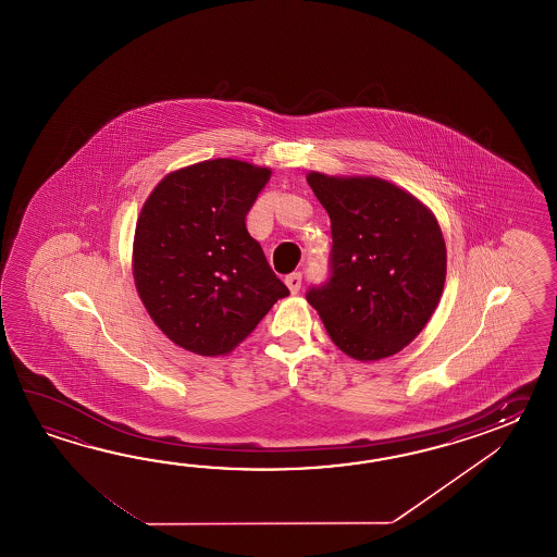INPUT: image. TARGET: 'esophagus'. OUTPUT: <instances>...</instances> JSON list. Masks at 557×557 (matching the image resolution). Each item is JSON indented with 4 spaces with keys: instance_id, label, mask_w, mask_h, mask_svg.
<instances>
[{
    "instance_id": "obj_1",
    "label": "esophagus",
    "mask_w": 557,
    "mask_h": 557,
    "mask_svg": "<svg viewBox=\"0 0 557 557\" xmlns=\"http://www.w3.org/2000/svg\"><path fill=\"white\" fill-rule=\"evenodd\" d=\"M284 283H286V286L290 288V293L293 295H296L298 290H300V284H302V274L300 273H293L288 274L286 278H284Z\"/></svg>"
}]
</instances>
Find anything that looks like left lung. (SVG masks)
<instances>
[{
    "instance_id": "1",
    "label": "left lung",
    "mask_w": 557,
    "mask_h": 557,
    "mask_svg": "<svg viewBox=\"0 0 557 557\" xmlns=\"http://www.w3.org/2000/svg\"><path fill=\"white\" fill-rule=\"evenodd\" d=\"M331 216V281L310 288L332 343L374 362L400 352L426 326L446 283V243L434 213L380 177L307 175Z\"/></svg>"
}]
</instances>
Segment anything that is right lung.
Returning <instances> with one entry per match:
<instances>
[{"label": "right lung", "instance_id": "obj_1", "mask_svg": "<svg viewBox=\"0 0 557 557\" xmlns=\"http://www.w3.org/2000/svg\"><path fill=\"white\" fill-rule=\"evenodd\" d=\"M269 166L211 159L157 183L135 226L133 278L169 341L201 356L228 355L288 288L247 231Z\"/></svg>", "mask_w": 557, "mask_h": 557}]
</instances>
